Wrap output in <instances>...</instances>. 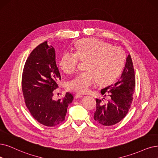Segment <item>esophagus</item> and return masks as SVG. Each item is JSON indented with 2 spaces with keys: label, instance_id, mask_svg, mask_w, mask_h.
<instances>
[{
  "label": "esophagus",
  "instance_id": "34e87169",
  "mask_svg": "<svg viewBox=\"0 0 158 158\" xmlns=\"http://www.w3.org/2000/svg\"><path fill=\"white\" fill-rule=\"evenodd\" d=\"M81 97H83V95H82V94H80V93H78V94H77L75 95V98H81Z\"/></svg>",
  "mask_w": 158,
  "mask_h": 158
}]
</instances>
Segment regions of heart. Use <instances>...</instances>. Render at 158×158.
I'll list each match as a JSON object with an SVG mask.
<instances>
[{
	"instance_id": "1",
	"label": "heart",
	"mask_w": 158,
	"mask_h": 158,
	"mask_svg": "<svg viewBox=\"0 0 158 158\" xmlns=\"http://www.w3.org/2000/svg\"><path fill=\"white\" fill-rule=\"evenodd\" d=\"M124 58L121 48L95 38H87L77 43L76 52L67 50L63 53L59 66L65 73L71 74L77 69L80 59L86 60V71L79 73L67 84L69 89L85 93L97 81L105 85L114 80L122 70Z\"/></svg>"
}]
</instances>
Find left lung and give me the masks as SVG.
Here are the masks:
<instances>
[{
  "label": "left lung",
  "mask_w": 158,
  "mask_h": 158,
  "mask_svg": "<svg viewBox=\"0 0 158 158\" xmlns=\"http://www.w3.org/2000/svg\"><path fill=\"white\" fill-rule=\"evenodd\" d=\"M135 87L134 69L130 55L127 61L121 77L115 84L101 89V94L106 97L108 93V102L104 104V99L96 98L97 110L94 119L104 126L114 125L127 115L133 100Z\"/></svg>",
  "instance_id": "obj_1"
}]
</instances>
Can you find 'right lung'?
<instances>
[{
  "mask_svg": "<svg viewBox=\"0 0 158 158\" xmlns=\"http://www.w3.org/2000/svg\"><path fill=\"white\" fill-rule=\"evenodd\" d=\"M60 80L55 49L48 45L47 41L44 42L31 52L25 63L22 89L31 115L47 127H54L64 121L68 106L74 99L69 92L64 98H52L53 91L58 87Z\"/></svg>",
  "mask_w": 158,
  "mask_h": 158,
  "instance_id": "right-lung-1",
  "label": "right lung"
}]
</instances>
